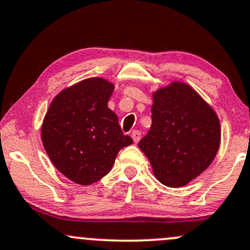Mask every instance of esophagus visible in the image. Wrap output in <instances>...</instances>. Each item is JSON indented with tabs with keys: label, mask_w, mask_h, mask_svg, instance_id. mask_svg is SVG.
Masks as SVG:
<instances>
[{
	"label": "esophagus",
	"mask_w": 250,
	"mask_h": 250,
	"mask_svg": "<svg viewBox=\"0 0 250 250\" xmlns=\"http://www.w3.org/2000/svg\"><path fill=\"white\" fill-rule=\"evenodd\" d=\"M132 138H133L134 143L136 144L141 139V133L139 132V130H133V132H132Z\"/></svg>",
	"instance_id": "esophagus-1"
}]
</instances>
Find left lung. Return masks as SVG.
Here are the masks:
<instances>
[{"mask_svg":"<svg viewBox=\"0 0 250 250\" xmlns=\"http://www.w3.org/2000/svg\"><path fill=\"white\" fill-rule=\"evenodd\" d=\"M152 125L139 141L159 182L183 187L209 167L220 144L214 110L187 83H171L153 93Z\"/></svg>","mask_w":250,"mask_h":250,"instance_id":"obj_1","label":"left lung"}]
</instances>
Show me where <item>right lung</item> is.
Masks as SVG:
<instances>
[{"label": "right lung", "mask_w": 250, "mask_h": 250, "mask_svg": "<svg viewBox=\"0 0 250 250\" xmlns=\"http://www.w3.org/2000/svg\"><path fill=\"white\" fill-rule=\"evenodd\" d=\"M114 85L90 78L60 92L42 125V141L57 170L88 186L110 172L121 148L133 144L107 107Z\"/></svg>", "instance_id": "obj_1"}]
</instances>
